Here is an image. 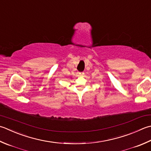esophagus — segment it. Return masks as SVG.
I'll return each mask as SVG.
<instances>
[{
  "label": "esophagus",
  "mask_w": 151,
  "mask_h": 151,
  "mask_svg": "<svg viewBox=\"0 0 151 151\" xmlns=\"http://www.w3.org/2000/svg\"><path fill=\"white\" fill-rule=\"evenodd\" d=\"M78 74H79L80 76H83L84 75V72H80V73H78Z\"/></svg>",
  "instance_id": "obj_1"
}]
</instances>
